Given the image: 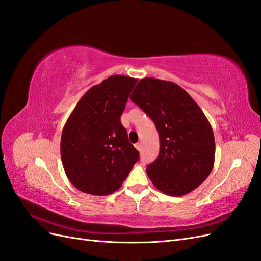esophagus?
Wrapping results in <instances>:
<instances>
[{
	"label": "esophagus",
	"instance_id": "esophagus-1",
	"mask_svg": "<svg viewBox=\"0 0 261 261\" xmlns=\"http://www.w3.org/2000/svg\"><path fill=\"white\" fill-rule=\"evenodd\" d=\"M135 148L138 150V151H141V143H137L135 145Z\"/></svg>",
	"mask_w": 261,
	"mask_h": 261
}]
</instances>
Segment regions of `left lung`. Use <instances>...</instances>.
<instances>
[{
	"instance_id": "left-lung-1",
	"label": "left lung",
	"mask_w": 261,
	"mask_h": 261,
	"mask_svg": "<svg viewBox=\"0 0 261 261\" xmlns=\"http://www.w3.org/2000/svg\"><path fill=\"white\" fill-rule=\"evenodd\" d=\"M130 99L151 117L159 133V155L146 170L152 184L169 196L191 193L209 176L215 163L216 143L208 118L172 82L144 78Z\"/></svg>"
}]
</instances>
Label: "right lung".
<instances>
[{"mask_svg":"<svg viewBox=\"0 0 261 261\" xmlns=\"http://www.w3.org/2000/svg\"><path fill=\"white\" fill-rule=\"evenodd\" d=\"M137 81L114 75L92 86L67 118L61 137L62 163L70 183L83 193H114L139 159L121 123Z\"/></svg>","mask_w":261,"mask_h":261,"instance_id":"add662e5","label":"right lung"}]
</instances>
